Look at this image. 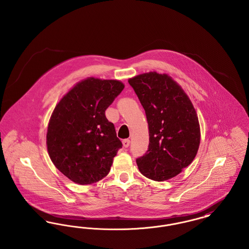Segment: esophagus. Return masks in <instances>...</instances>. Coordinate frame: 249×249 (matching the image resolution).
<instances>
[{"label": "esophagus", "mask_w": 249, "mask_h": 249, "mask_svg": "<svg viewBox=\"0 0 249 249\" xmlns=\"http://www.w3.org/2000/svg\"><path fill=\"white\" fill-rule=\"evenodd\" d=\"M122 142H123V146L124 147H128L130 145V141L129 139H125V140L122 141Z\"/></svg>", "instance_id": "34e87169"}]
</instances>
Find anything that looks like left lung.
I'll list each match as a JSON object with an SVG mask.
<instances>
[{
	"label": "left lung",
	"mask_w": 249,
	"mask_h": 249,
	"mask_svg": "<svg viewBox=\"0 0 249 249\" xmlns=\"http://www.w3.org/2000/svg\"><path fill=\"white\" fill-rule=\"evenodd\" d=\"M144 109L147 151L136 159L142 176L155 181L175 178L198 152L200 125L188 95L165 73L150 71L129 79Z\"/></svg>",
	"instance_id": "left-lung-1"
}]
</instances>
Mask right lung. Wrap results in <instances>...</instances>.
Returning <instances> with one entry per match:
<instances>
[{"instance_id":"1","label":"right lung","mask_w":249,"mask_h":249,"mask_svg":"<svg viewBox=\"0 0 249 249\" xmlns=\"http://www.w3.org/2000/svg\"><path fill=\"white\" fill-rule=\"evenodd\" d=\"M118 80L89 77L56 106L48 123L49 157L65 177L89 185L106 178L122 142L106 110L123 90Z\"/></svg>"}]
</instances>
